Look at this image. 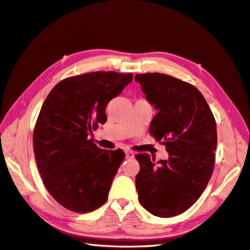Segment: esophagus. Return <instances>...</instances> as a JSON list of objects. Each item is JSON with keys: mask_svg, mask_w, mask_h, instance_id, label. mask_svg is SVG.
Listing matches in <instances>:
<instances>
[{"mask_svg": "<svg viewBox=\"0 0 250 250\" xmlns=\"http://www.w3.org/2000/svg\"><path fill=\"white\" fill-rule=\"evenodd\" d=\"M135 156V154L132 151H125V158L126 159H133Z\"/></svg>", "mask_w": 250, "mask_h": 250, "instance_id": "34e87169", "label": "esophagus"}]
</instances>
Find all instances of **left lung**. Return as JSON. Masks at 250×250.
Instances as JSON below:
<instances>
[{
	"label": "left lung",
	"instance_id": "1",
	"mask_svg": "<svg viewBox=\"0 0 250 250\" xmlns=\"http://www.w3.org/2000/svg\"><path fill=\"white\" fill-rule=\"evenodd\" d=\"M135 81L158 109L150 135L169 154L158 162L147 153L136 155L138 200L152 215L172 217L193 206L210 181L217 146L215 118L191 84L162 73L136 74Z\"/></svg>",
	"mask_w": 250,
	"mask_h": 250
}]
</instances>
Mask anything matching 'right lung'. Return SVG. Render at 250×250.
<instances>
[{"mask_svg":"<svg viewBox=\"0 0 250 250\" xmlns=\"http://www.w3.org/2000/svg\"><path fill=\"white\" fill-rule=\"evenodd\" d=\"M132 79L114 71L75 75L55 85L42 104L34 127L35 159L45 188L68 210L87 213L105 204L125 152L98 148L89 137L106 123L107 103Z\"/></svg>","mask_w":250,"mask_h":250,"instance_id":"1","label":"right lung"}]
</instances>
